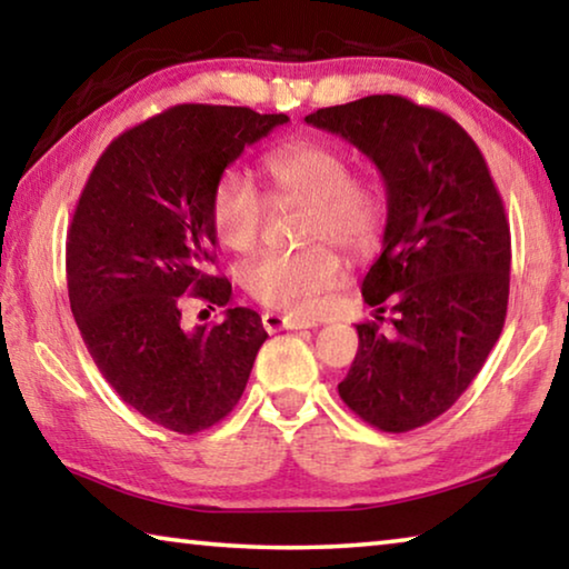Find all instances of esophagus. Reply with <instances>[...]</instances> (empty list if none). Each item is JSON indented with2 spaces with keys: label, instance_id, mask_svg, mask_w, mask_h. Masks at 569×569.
Listing matches in <instances>:
<instances>
[{
  "label": "esophagus",
  "instance_id": "34e87169",
  "mask_svg": "<svg viewBox=\"0 0 569 569\" xmlns=\"http://www.w3.org/2000/svg\"><path fill=\"white\" fill-rule=\"evenodd\" d=\"M263 327H266L268 333H276V331H283V329H311L313 323L306 321V319H291V317H281V313L266 311L263 313Z\"/></svg>",
  "mask_w": 569,
  "mask_h": 569
}]
</instances>
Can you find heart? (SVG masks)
<instances>
[{
	"label": "heart",
	"instance_id": "heart-1",
	"mask_svg": "<svg viewBox=\"0 0 569 569\" xmlns=\"http://www.w3.org/2000/svg\"><path fill=\"white\" fill-rule=\"evenodd\" d=\"M270 200H299L311 207L306 240H331L349 252L372 250L385 222L382 189L351 177L341 151L301 141L266 154ZM266 197L242 171H224L214 182L210 220L214 236L230 250L248 252L263 232ZM345 281V260L327 242L299 252H266L242 270V286L263 306L288 313H313L321 296Z\"/></svg>",
	"mask_w": 569,
	"mask_h": 569
}]
</instances>
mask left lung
Instances as JSON below:
<instances>
[{
  "label": "left lung",
  "instance_id": "8db88e82",
  "mask_svg": "<svg viewBox=\"0 0 569 569\" xmlns=\"http://www.w3.org/2000/svg\"><path fill=\"white\" fill-rule=\"evenodd\" d=\"M306 123L362 151L387 194L382 252L362 281L377 321L357 323L359 349L339 398L385 432L415 430L461 398L503 329V202L473 139L436 108L367 96L319 108Z\"/></svg>",
  "mask_w": 569,
  "mask_h": 569
}]
</instances>
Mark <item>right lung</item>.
I'll list each match as a JSON object with an SVG mask.
<instances>
[{
    "label": "right lung",
    "mask_w": 569,
    "mask_h": 569,
    "mask_svg": "<svg viewBox=\"0 0 569 569\" xmlns=\"http://www.w3.org/2000/svg\"><path fill=\"white\" fill-rule=\"evenodd\" d=\"M286 113L184 103L123 131L90 171L66 248L70 311L106 382L157 426L192 436L236 408L268 339L252 309L187 329V299L228 306L210 276L214 182ZM214 311V309H212Z\"/></svg>",
    "instance_id": "right-lung-1"
}]
</instances>
